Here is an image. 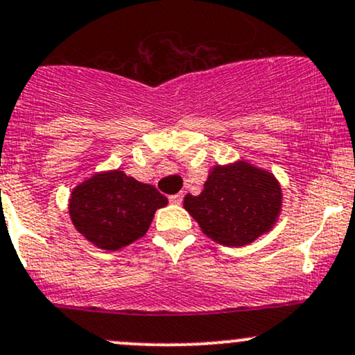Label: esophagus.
<instances>
[{
  "label": "esophagus",
  "instance_id": "esophagus-1",
  "mask_svg": "<svg viewBox=\"0 0 355 355\" xmlns=\"http://www.w3.org/2000/svg\"><path fill=\"white\" fill-rule=\"evenodd\" d=\"M168 200L171 202V204H177V205L182 204V200H184V193L178 192V193H175V196H170Z\"/></svg>",
  "mask_w": 355,
  "mask_h": 355
}]
</instances>
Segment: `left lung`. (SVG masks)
<instances>
[{
	"label": "left lung",
	"mask_w": 355,
	"mask_h": 355,
	"mask_svg": "<svg viewBox=\"0 0 355 355\" xmlns=\"http://www.w3.org/2000/svg\"><path fill=\"white\" fill-rule=\"evenodd\" d=\"M184 207L216 243L246 246L276 222L282 189L270 171L246 162L216 165L200 196H185Z\"/></svg>",
	"instance_id": "obj_1"
}]
</instances>
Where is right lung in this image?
Here are the masks:
<instances>
[{"label":"right lung","instance_id":"1","mask_svg":"<svg viewBox=\"0 0 355 355\" xmlns=\"http://www.w3.org/2000/svg\"><path fill=\"white\" fill-rule=\"evenodd\" d=\"M166 204L168 198L153 185L112 170L77 185L70 196L69 214L85 239L116 251L145 236L157 209Z\"/></svg>","mask_w":355,"mask_h":355}]
</instances>
